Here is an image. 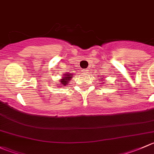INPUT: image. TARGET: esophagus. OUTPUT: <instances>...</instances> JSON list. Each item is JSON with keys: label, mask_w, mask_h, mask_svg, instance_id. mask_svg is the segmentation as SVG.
Returning <instances> with one entry per match:
<instances>
[{"label": "esophagus", "mask_w": 154, "mask_h": 154, "mask_svg": "<svg viewBox=\"0 0 154 154\" xmlns=\"http://www.w3.org/2000/svg\"><path fill=\"white\" fill-rule=\"evenodd\" d=\"M88 71H89L88 69H83V71H82V72H84L85 73H88Z\"/></svg>", "instance_id": "34e87169"}]
</instances>
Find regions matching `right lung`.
<instances>
[{"mask_svg":"<svg viewBox=\"0 0 154 154\" xmlns=\"http://www.w3.org/2000/svg\"><path fill=\"white\" fill-rule=\"evenodd\" d=\"M69 73H70V72H69ZM69 73H66L65 75H64V77H63V79L61 80V82H60V83L62 84L64 86H66V85L69 83L68 82H69V80L71 79V77H72L70 76V74Z\"/></svg>","mask_w":154,"mask_h":154,"instance_id":"1","label":"right lung"}]
</instances>
